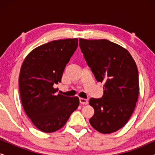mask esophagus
Wrapping results in <instances>:
<instances>
[{"mask_svg":"<svg viewBox=\"0 0 155 155\" xmlns=\"http://www.w3.org/2000/svg\"><path fill=\"white\" fill-rule=\"evenodd\" d=\"M80 103L81 104H83V105L87 104H88V99H83V98H80Z\"/></svg>","mask_w":155,"mask_h":155,"instance_id":"esophagus-1","label":"esophagus"}]
</instances>
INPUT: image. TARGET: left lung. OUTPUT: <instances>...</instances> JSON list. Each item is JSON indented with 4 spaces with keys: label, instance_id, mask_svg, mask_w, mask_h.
I'll return each instance as SVG.
<instances>
[{
    "label": "left lung",
    "instance_id": "8db88e82",
    "mask_svg": "<svg viewBox=\"0 0 155 155\" xmlns=\"http://www.w3.org/2000/svg\"><path fill=\"white\" fill-rule=\"evenodd\" d=\"M79 46L97 82H104L101 98H91L94 114L90 119L101 133L124 127L134 111L138 98L137 65L128 51L107 39H79Z\"/></svg>",
    "mask_w": 155,
    "mask_h": 155
}]
</instances>
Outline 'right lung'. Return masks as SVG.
<instances>
[{"label": "right lung", "mask_w": 155, "mask_h": 155, "mask_svg": "<svg viewBox=\"0 0 155 155\" xmlns=\"http://www.w3.org/2000/svg\"><path fill=\"white\" fill-rule=\"evenodd\" d=\"M78 45V39L50 41L31 51L21 67L19 87L22 107L42 132L62 128L79 106L78 97L56 95L57 89L54 87L61 82L65 65Z\"/></svg>", "instance_id": "1"}]
</instances>
